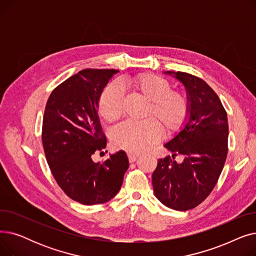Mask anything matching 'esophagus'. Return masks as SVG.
Listing matches in <instances>:
<instances>
[{"label":"esophagus","mask_w":256,"mask_h":256,"mask_svg":"<svg viewBox=\"0 0 256 256\" xmlns=\"http://www.w3.org/2000/svg\"><path fill=\"white\" fill-rule=\"evenodd\" d=\"M128 160H130V163H134V162H136L137 158H138V156H137V154H128Z\"/></svg>","instance_id":"1"}]
</instances>
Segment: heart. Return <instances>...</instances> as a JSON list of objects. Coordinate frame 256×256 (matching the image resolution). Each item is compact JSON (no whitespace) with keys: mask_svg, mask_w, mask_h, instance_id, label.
Here are the masks:
<instances>
[{"mask_svg":"<svg viewBox=\"0 0 256 256\" xmlns=\"http://www.w3.org/2000/svg\"><path fill=\"white\" fill-rule=\"evenodd\" d=\"M122 86L130 87L150 100L147 115L154 116L165 132H176L184 124L189 116V100L184 93L171 90L172 86L168 80L154 74H141L128 80H121L120 84L112 82L106 85L98 100V113L104 120L111 122L122 115ZM157 123L152 118L124 121L112 130V143L116 148L139 154L160 140L162 130Z\"/></svg>","mask_w":256,"mask_h":256,"instance_id":"obj_1","label":"heart"}]
</instances>
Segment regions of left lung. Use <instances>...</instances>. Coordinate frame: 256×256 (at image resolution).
<instances>
[{
	"label": "left lung",
	"instance_id": "1",
	"mask_svg": "<svg viewBox=\"0 0 256 256\" xmlns=\"http://www.w3.org/2000/svg\"><path fill=\"white\" fill-rule=\"evenodd\" d=\"M184 84L189 100V119L164 146L184 156L178 164L170 156L160 158L152 173L156 197L176 210L196 208L210 194L224 167L228 152V120L219 96L198 76L166 72Z\"/></svg>",
	"mask_w": 256,
	"mask_h": 256
}]
</instances>
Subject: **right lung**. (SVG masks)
Listing matches in <instances>:
<instances>
[{"label": "right lung", "mask_w": 256, "mask_h": 256, "mask_svg": "<svg viewBox=\"0 0 256 256\" xmlns=\"http://www.w3.org/2000/svg\"><path fill=\"white\" fill-rule=\"evenodd\" d=\"M116 70L87 68L52 90L42 121L48 164L64 193L85 206L104 204L120 190L128 158L124 150L94 163L92 154L106 148L98 114L100 94Z\"/></svg>", "instance_id": "1"}]
</instances>
